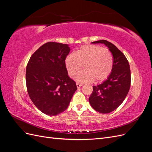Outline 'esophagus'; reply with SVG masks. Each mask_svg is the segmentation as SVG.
Wrapping results in <instances>:
<instances>
[{
	"label": "esophagus",
	"mask_w": 152,
	"mask_h": 152,
	"mask_svg": "<svg viewBox=\"0 0 152 152\" xmlns=\"http://www.w3.org/2000/svg\"><path fill=\"white\" fill-rule=\"evenodd\" d=\"M76 85H77V87H78V88H79V87H80L82 86V85H83V84L79 83V82H77V83H76Z\"/></svg>",
	"instance_id": "esophagus-1"
}]
</instances>
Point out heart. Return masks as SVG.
Segmentation results:
<instances>
[{"instance_id": "heart-1", "label": "heart", "mask_w": 152, "mask_h": 152, "mask_svg": "<svg viewBox=\"0 0 152 152\" xmlns=\"http://www.w3.org/2000/svg\"><path fill=\"white\" fill-rule=\"evenodd\" d=\"M65 65L68 75L75 76L84 66L75 79L80 82H97L106 80L112 72L113 59L111 52L97 45H82L75 53L68 54Z\"/></svg>"}]
</instances>
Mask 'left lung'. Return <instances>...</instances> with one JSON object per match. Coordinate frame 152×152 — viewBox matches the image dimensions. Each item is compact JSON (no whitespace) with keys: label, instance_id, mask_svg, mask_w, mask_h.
<instances>
[{"label":"left lung","instance_id":"left-lung-1","mask_svg":"<svg viewBox=\"0 0 152 152\" xmlns=\"http://www.w3.org/2000/svg\"><path fill=\"white\" fill-rule=\"evenodd\" d=\"M93 43L105 44L113 55L111 73L102 84L93 86L89 98L91 107L96 111L108 113L117 108L127 95L131 86L130 66L125 55L111 42L102 40Z\"/></svg>","mask_w":152,"mask_h":152}]
</instances>
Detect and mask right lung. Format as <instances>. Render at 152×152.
I'll return each mask as SVG.
<instances>
[{"label":"right lung","instance_id":"add662e5","mask_svg":"<svg viewBox=\"0 0 152 152\" xmlns=\"http://www.w3.org/2000/svg\"><path fill=\"white\" fill-rule=\"evenodd\" d=\"M70 50L68 44L47 42L31 55L26 65L28 95L35 107L48 115L65 111L77 89L65 65Z\"/></svg>","mask_w":152,"mask_h":152}]
</instances>
